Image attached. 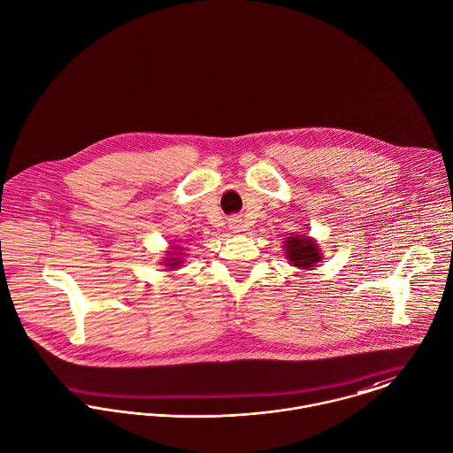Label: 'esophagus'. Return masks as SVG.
Instances as JSON below:
<instances>
[{
	"instance_id": "obj_1",
	"label": "esophagus",
	"mask_w": 453,
	"mask_h": 453,
	"mask_svg": "<svg viewBox=\"0 0 453 453\" xmlns=\"http://www.w3.org/2000/svg\"><path fill=\"white\" fill-rule=\"evenodd\" d=\"M229 229H231L233 233H242V231H243V222H242V219H238V217L229 219Z\"/></svg>"
}]
</instances>
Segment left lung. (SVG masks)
Segmentation results:
<instances>
[{
    "instance_id": "1",
    "label": "left lung",
    "mask_w": 453,
    "mask_h": 453,
    "mask_svg": "<svg viewBox=\"0 0 453 453\" xmlns=\"http://www.w3.org/2000/svg\"><path fill=\"white\" fill-rule=\"evenodd\" d=\"M283 249L290 264L299 269H312L321 260V249L318 247L316 240L303 234L288 236L283 242Z\"/></svg>"
}]
</instances>
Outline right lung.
I'll list each match as a JSON object with an SVG mask.
<instances>
[{
  "instance_id": "1",
  "label": "right lung",
  "mask_w": 453,
  "mask_h": 453,
  "mask_svg": "<svg viewBox=\"0 0 453 453\" xmlns=\"http://www.w3.org/2000/svg\"><path fill=\"white\" fill-rule=\"evenodd\" d=\"M180 247L177 245V247H172V251H166V257L163 258V265H166V267H170L168 271H173V269H177L184 260H182V257H179V255H182L180 250H179Z\"/></svg>"
}]
</instances>
